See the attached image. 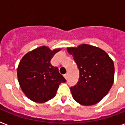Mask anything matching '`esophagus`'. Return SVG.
<instances>
[{
    "mask_svg": "<svg viewBox=\"0 0 125 125\" xmlns=\"http://www.w3.org/2000/svg\"><path fill=\"white\" fill-rule=\"evenodd\" d=\"M63 76H64V77H65V79H67V77H68V74H67V73H66V74H65Z\"/></svg>",
    "mask_w": 125,
    "mask_h": 125,
    "instance_id": "obj_1",
    "label": "esophagus"
}]
</instances>
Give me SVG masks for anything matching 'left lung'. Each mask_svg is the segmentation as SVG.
<instances>
[{"mask_svg": "<svg viewBox=\"0 0 125 125\" xmlns=\"http://www.w3.org/2000/svg\"><path fill=\"white\" fill-rule=\"evenodd\" d=\"M78 70L76 85L71 87L73 97L83 106L99 103L108 93L114 79V64L105 51L98 47L82 44L67 48Z\"/></svg>", "mask_w": 125, "mask_h": 125, "instance_id": "1", "label": "left lung"}]
</instances>
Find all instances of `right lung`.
<instances>
[{"label": "right lung", "instance_id": "obj_1", "mask_svg": "<svg viewBox=\"0 0 125 125\" xmlns=\"http://www.w3.org/2000/svg\"><path fill=\"white\" fill-rule=\"evenodd\" d=\"M60 49L51 51L45 46L27 53L21 59L17 77L26 97L36 103H45L55 97L59 85L66 80L52 66L51 59Z\"/></svg>", "mask_w": 125, "mask_h": 125}]
</instances>
